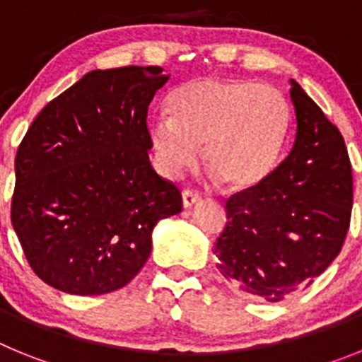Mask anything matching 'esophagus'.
I'll list each match as a JSON object with an SVG mask.
<instances>
[{
  "mask_svg": "<svg viewBox=\"0 0 362 362\" xmlns=\"http://www.w3.org/2000/svg\"><path fill=\"white\" fill-rule=\"evenodd\" d=\"M181 197H183L185 209H192L194 204L199 203V201H201L199 194H197V192H192V190H185L183 194H181Z\"/></svg>",
  "mask_w": 362,
  "mask_h": 362,
  "instance_id": "obj_1",
  "label": "esophagus"
}]
</instances>
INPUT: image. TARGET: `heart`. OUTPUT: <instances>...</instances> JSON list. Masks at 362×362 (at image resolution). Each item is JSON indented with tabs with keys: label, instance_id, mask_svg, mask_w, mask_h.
Wrapping results in <instances>:
<instances>
[{
	"label": "heart",
	"instance_id": "b5f03b06",
	"mask_svg": "<svg viewBox=\"0 0 362 362\" xmlns=\"http://www.w3.org/2000/svg\"><path fill=\"white\" fill-rule=\"evenodd\" d=\"M168 114L148 130L168 177L204 163L233 190L257 187L276 170L290 134V107L276 86L243 79H196L172 92Z\"/></svg>",
	"mask_w": 362,
	"mask_h": 362
}]
</instances>
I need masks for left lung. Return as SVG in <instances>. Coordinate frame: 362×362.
Wrapping results in <instances>:
<instances>
[{"mask_svg": "<svg viewBox=\"0 0 362 362\" xmlns=\"http://www.w3.org/2000/svg\"><path fill=\"white\" fill-rule=\"evenodd\" d=\"M296 141L263 183L226 201L214 254L243 293L276 303L310 286L343 248L354 179L344 139L300 85L290 79Z\"/></svg>", "mask_w": 362, "mask_h": 362, "instance_id": "obj_1", "label": "left lung"}]
</instances>
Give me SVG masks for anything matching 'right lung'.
Returning a JSON list of instances; mask_svg holds the SVG:
<instances>
[{"label": "right lung", "instance_id": "obj_1", "mask_svg": "<svg viewBox=\"0 0 362 362\" xmlns=\"http://www.w3.org/2000/svg\"><path fill=\"white\" fill-rule=\"evenodd\" d=\"M161 66L92 70L32 121L16 153L11 219L41 281L74 296L123 288L181 192L148 159V105Z\"/></svg>", "mask_w": 362, "mask_h": 362}]
</instances>
